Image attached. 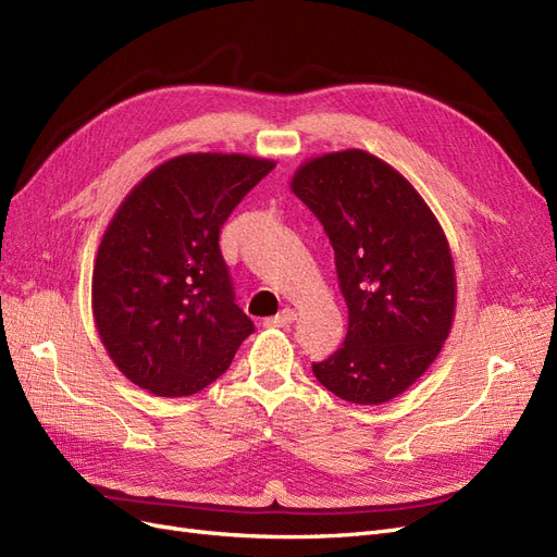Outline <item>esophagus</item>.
<instances>
[{
    "instance_id": "1",
    "label": "esophagus",
    "mask_w": 557,
    "mask_h": 557,
    "mask_svg": "<svg viewBox=\"0 0 557 557\" xmlns=\"http://www.w3.org/2000/svg\"><path fill=\"white\" fill-rule=\"evenodd\" d=\"M295 318H297V313L293 309H283L281 313H276L272 318H264V325L267 327H288L295 323Z\"/></svg>"
}]
</instances>
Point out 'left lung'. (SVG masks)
Here are the masks:
<instances>
[{
  "instance_id": "obj_1",
  "label": "left lung",
  "mask_w": 557,
  "mask_h": 557,
  "mask_svg": "<svg viewBox=\"0 0 557 557\" xmlns=\"http://www.w3.org/2000/svg\"><path fill=\"white\" fill-rule=\"evenodd\" d=\"M290 190L327 232L348 307L344 346L313 374L346 401H391L428 372L453 325L446 234L413 185L360 148L307 160Z\"/></svg>"
}]
</instances>
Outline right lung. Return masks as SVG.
Wrapping results in <instances>:
<instances>
[{"label": "right lung", "mask_w": 557, "mask_h": 557, "mask_svg": "<svg viewBox=\"0 0 557 557\" xmlns=\"http://www.w3.org/2000/svg\"><path fill=\"white\" fill-rule=\"evenodd\" d=\"M276 166L188 153L148 172L113 213L92 269V315L109 358L144 391L188 397L225 374L256 330L234 305L218 237Z\"/></svg>", "instance_id": "obj_1"}]
</instances>
